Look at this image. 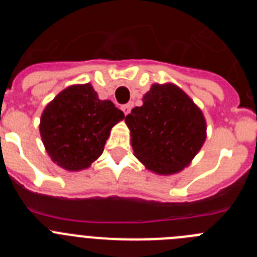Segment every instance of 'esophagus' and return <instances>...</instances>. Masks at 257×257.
<instances>
[{
  "label": "esophagus",
  "instance_id": "1",
  "mask_svg": "<svg viewBox=\"0 0 257 257\" xmlns=\"http://www.w3.org/2000/svg\"><path fill=\"white\" fill-rule=\"evenodd\" d=\"M122 110H123L124 115L128 114V113H130V110H131V105H130V104H126V105H122Z\"/></svg>",
  "mask_w": 257,
  "mask_h": 257
}]
</instances>
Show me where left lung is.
Masks as SVG:
<instances>
[{
    "instance_id": "1",
    "label": "left lung",
    "mask_w": 257,
    "mask_h": 257,
    "mask_svg": "<svg viewBox=\"0 0 257 257\" xmlns=\"http://www.w3.org/2000/svg\"><path fill=\"white\" fill-rule=\"evenodd\" d=\"M134 154L145 169L174 175L190 165L206 140L205 115L174 83H153L124 118Z\"/></svg>"
}]
</instances>
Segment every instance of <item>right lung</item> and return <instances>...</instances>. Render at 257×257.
<instances>
[{"instance_id":"right-lung-1","label":"right lung","mask_w":257,"mask_h":257,"mask_svg":"<svg viewBox=\"0 0 257 257\" xmlns=\"http://www.w3.org/2000/svg\"><path fill=\"white\" fill-rule=\"evenodd\" d=\"M123 118L112 101L99 99L91 83L68 86L41 114V139L55 165L81 171L101 156L112 127Z\"/></svg>"}]
</instances>
